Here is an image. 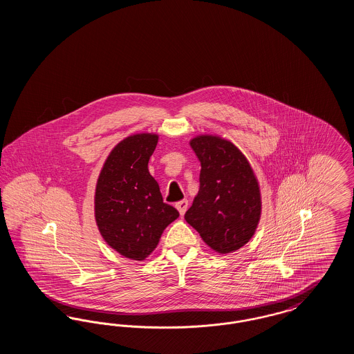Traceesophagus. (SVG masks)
Listing matches in <instances>:
<instances>
[{
    "label": "esophagus",
    "instance_id": "34e87169",
    "mask_svg": "<svg viewBox=\"0 0 354 354\" xmlns=\"http://www.w3.org/2000/svg\"><path fill=\"white\" fill-rule=\"evenodd\" d=\"M175 207H176V209L179 211L180 216H183L185 214V211H187V208H188V201H187V199H183V201L176 203V204H175Z\"/></svg>",
    "mask_w": 354,
    "mask_h": 354
}]
</instances>
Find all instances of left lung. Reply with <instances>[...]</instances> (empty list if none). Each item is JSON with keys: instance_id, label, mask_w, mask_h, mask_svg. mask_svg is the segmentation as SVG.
Listing matches in <instances>:
<instances>
[{"instance_id": "1", "label": "left lung", "mask_w": 354, "mask_h": 354, "mask_svg": "<svg viewBox=\"0 0 354 354\" xmlns=\"http://www.w3.org/2000/svg\"><path fill=\"white\" fill-rule=\"evenodd\" d=\"M201 162L199 192L185 219L216 252L237 251L252 237L260 189L247 158L231 142L201 135L189 142Z\"/></svg>"}]
</instances>
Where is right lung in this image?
Masks as SVG:
<instances>
[{
  "label": "right lung",
  "instance_id": "add662e5",
  "mask_svg": "<svg viewBox=\"0 0 354 354\" xmlns=\"http://www.w3.org/2000/svg\"><path fill=\"white\" fill-rule=\"evenodd\" d=\"M158 135H131L110 152L95 189V220L106 243L124 257L145 260L179 212L163 202L149 172Z\"/></svg>",
  "mask_w": 354,
  "mask_h": 354
}]
</instances>
